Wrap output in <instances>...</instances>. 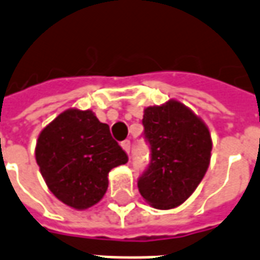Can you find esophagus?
I'll return each mask as SVG.
<instances>
[{
  "mask_svg": "<svg viewBox=\"0 0 260 260\" xmlns=\"http://www.w3.org/2000/svg\"><path fill=\"white\" fill-rule=\"evenodd\" d=\"M121 147H122V150L126 152V154H129V151H131V142H129V140H124V142H121Z\"/></svg>",
  "mask_w": 260,
  "mask_h": 260,
  "instance_id": "1",
  "label": "esophagus"
}]
</instances>
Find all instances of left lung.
I'll return each mask as SVG.
<instances>
[{
    "mask_svg": "<svg viewBox=\"0 0 260 260\" xmlns=\"http://www.w3.org/2000/svg\"><path fill=\"white\" fill-rule=\"evenodd\" d=\"M143 125L151 161L139 178V192L154 209H174L195 192L209 169V126L177 99L144 109Z\"/></svg>",
    "mask_w": 260,
    "mask_h": 260,
    "instance_id": "obj_1",
    "label": "left lung"
}]
</instances>
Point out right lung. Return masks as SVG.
<instances>
[{
    "instance_id": "right-lung-1",
    "label": "right lung",
    "mask_w": 260,
    "mask_h": 260,
    "mask_svg": "<svg viewBox=\"0 0 260 260\" xmlns=\"http://www.w3.org/2000/svg\"><path fill=\"white\" fill-rule=\"evenodd\" d=\"M35 159L53 195L75 210L96 205L108 191L109 172L128 162L108 124L92 110L59 113L38 136Z\"/></svg>"
}]
</instances>
